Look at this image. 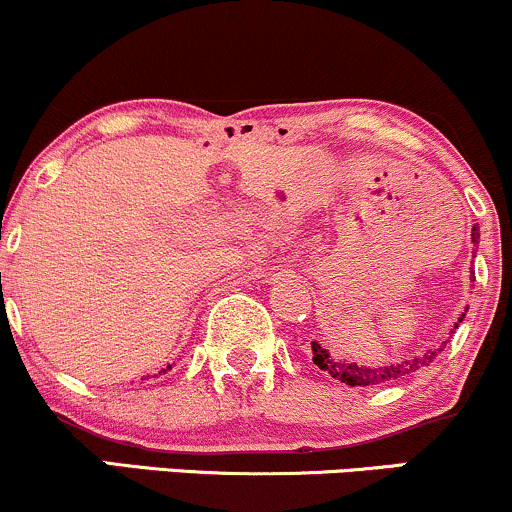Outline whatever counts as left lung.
<instances>
[{
  "instance_id": "left-lung-1",
  "label": "left lung",
  "mask_w": 512,
  "mask_h": 512,
  "mask_svg": "<svg viewBox=\"0 0 512 512\" xmlns=\"http://www.w3.org/2000/svg\"><path fill=\"white\" fill-rule=\"evenodd\" d=\"M472 243L474 245L479 243L477 226L472 228ZM462 317L457 322H462ZM457 322H455V330H457ZM448 342H450V339H448ZM448 342L440 344L438 349L426 351V354L414 356L411 361L392 363V366H358V363H351V361H337V358L330 356V351L322 349L320 344L313 342V363L320 370H327V373H330L334 380H342V383L351 385V387H380L385 383H395V380H399V378H407V375L416 373V370L431 366V363L436 361V356L445 349V344H448Z\"/></svg>"
}]
</instances>
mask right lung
Segmentation results:
<instances>
[{
  "mask_svg": "<svg viewBox=\"0 0 512 512\" xmlns=\"http://www.w3.org/2000/svg\"><path fill=\"white\" fill-rule=\"evenodd\" d=\"M166 370H170V366H168V368H163V370H161V373H166Z\"/></svg>",
  "mask_w": 512,
  "mask_h": 512,
  "instance_id": "right-lung-1",
  "label": "right lung"
}]
</instances>
